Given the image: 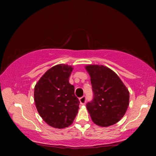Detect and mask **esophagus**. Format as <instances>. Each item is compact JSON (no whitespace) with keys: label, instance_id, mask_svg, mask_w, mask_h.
I'll return each instance as SVG.
<instances>
[{"label":"esophagus","instance_id":"obj_1","mask_svg":"<svg viewBox=\"0 0 156 156\" xmlns=\"http://www.w3.org/2000/svg\"><path fill=\"white\" fill-rule=\"evenodd\" d=\"M86 101H87V98H86L85 96H82L81 98H80V103L82 105L85 103Z\"/></svg>","mask_w":156,"mask_h":156}]
</instances>
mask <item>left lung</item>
Returning <instances> with one entry per match:
<instances>
[{"instance_id":"1","label":"left lung","mask_w":156,"mask_h":156,"mask_svg":"<svg viewBox=\"0 0 156 156\" xmlns=\"http://www.w3.org/2000/svg\"><path fill=\"white\" fill-rule=\"evenodd\" d=\"M91 76L93 99L87 109L97 125L108 126L118 122L129 106V92L112 69L103 65L85 67Z\"/></svg>"}]
</instances>
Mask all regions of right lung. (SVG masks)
<instances>
[{
  "mask_svg": "<svg viewBox=\"0 0 156 156\" xmlns=\"http://www.w3.org/2000/svg\"><path fill=\"white\" fill-rule=\"evenodd\" d=\"M71 66L57 65L42 76L34 88V101L44 122L55 128L72 125L77 115L80 101L74 86L69 83Z\"/></svg>",
  "mask_w": 156,
  "mask_h": 156,
  "instance_id": "obj_1",
  "label": "right lung"
}]
</instances>
